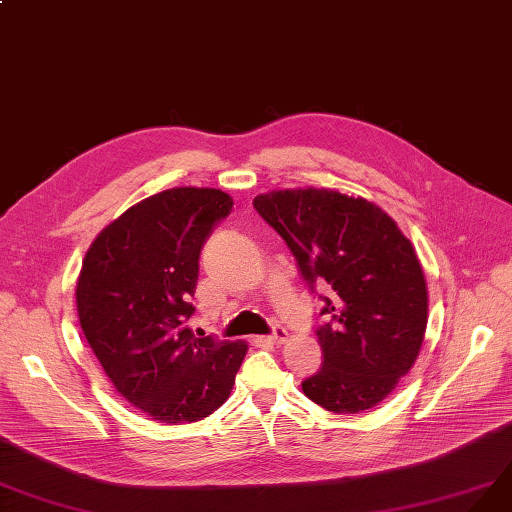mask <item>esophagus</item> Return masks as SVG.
<instances>
[{
    "instance_id": "34e87169",
    "label": "esophagus",
    "mask_w": 512,
    "mask_h": 512,
    "mask_svg": "<svg viewBox=\"0 0 512 512\" xmlns=\"http://www.w3.org/2000/svg\"><path fill=\"white\" fill-rule=\"evenodd\" d=\"M268 339H270L272 344H285L287 339H289V333H287V329H285V327L274 325V327H272V333L268 335Z\"/></svg>"
}]
</instances>
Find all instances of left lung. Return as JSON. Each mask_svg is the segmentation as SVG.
<instances>
[{
    "mask_svg": "<svg viewBox=\"0 0 512 512\" xmlns=\"http://www.w3.org/2000/svg\"><path fill=\"white\" fill-rule=\"evenodd\" d=\"M291 249L308 289L325 287L316 327L323 367L301 382L333 413L375 407L409 373L428 323L426 280L411 242L380 206L333 189L253 200Z\"/></svg>",
    "mask_w": 512,
    "mask_h": 512,
    "instance_id": "1",
    "label": "left lung"
}]
</instances>
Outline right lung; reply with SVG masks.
Returning <instances> with one entry per match:
<instances>
[{"mask_svg": "<svg viewBox=\"0 0 512 512\" xmlns=\"http://www.w3.org/2000/svg\"><path fill=\"white\" fill-rule=\"evenodd\" d=\"M232 198L173 187L109 223L90 244L75 289L84 337L128 403L164 424L196 422L232 392L244 342L194 337L198 259Z\"/></svg>", "mask_w": 512, "mask_h": 512, "instance_id": "right-lung-1", "label": "right lung"}]
</instances>
